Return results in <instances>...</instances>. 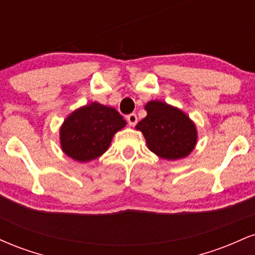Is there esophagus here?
Wrapping results in <instances>:
<instances>
[{
	"label": "esophagus",
	"instance_id": "esophagus-1",
	"mask_svg": "<svg viewBox=\"0 0 255 255\" xmlns=\"http://www.w3.org/2000/svg\"><path fill=\"white\" fill-rule=\"evenodd\" d=\"M127 122L130 127H134L137 124V118L135 114H130V115L127 116Z\"/></svg>",
	"mask_w": 255,
	"mask_h": 255
}]
</instances>
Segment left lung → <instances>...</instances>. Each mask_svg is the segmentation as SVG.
Returning a JSON list of instances; mask_svg holds the SVG:
<instances>
[{
	"mask_svg": "<svg viewBox=\"0 0 255 255\" xmlns=\"http://www.w3.org/2000/svg\"><path fill=\"white\" fill-rule=\"evenodd\" d=\"M145 110L147 115L135 129L144 134L148 150L166 160L182 159L192 153L198 130L186 113L162 101H150Z\"/></svg>",
	"mask_w": 255,
	"mask_h": 255,
	"instance_id": "8db88e82",
	"label": "left lung"
}]
</instances>
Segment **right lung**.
Instances as JSON below:
<instances>
[{"label":"right lung","mask_w":255,"mask_h":255,"mask_svg":"<svg viewBox=\"0 0 255 255\" xmlns=\"http://www.w3.org/2000/svg\"><path fill=\"white\" fill-rule=\"evenodd\" d=\"M126 125L115 108L92 102L64 120L60 127L61 148L77 162H90L105 153L114 135Z\"/></svg>","instance_id":"1"}]
</instances>
